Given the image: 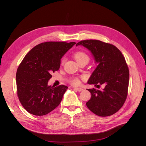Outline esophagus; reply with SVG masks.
Listing matches in <instances>:
<instances>
[{
    "mask_svg": "<svg viewBox=\"0 0 146 146\" xmlns=\"http://www.w3.org/2000/svg\"><path fill=\"white\" fill-rule=\"evenodd\" d=\"M74 89L75 90L77 91H79V92L83 90H82V88H76V87H75V88H74Z\"/></svg>",
    "mask_w": 146,
    "mask_h": 146,
    "instance_id": "obj_1",
    "label": "esophagus"
}]
</instances>
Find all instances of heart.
<instances>
[{
  "label": "heart",
  "mask_w": 146,
  "mask_h": 146,
  "mask_svg": "<svg viewBox=\"0 0 146 146\" xmlns=\"http://www.w3.org/2000/svg\"><path fill=\"white\" fill-rule=\"evenodd\" d=\"M74 57L78 63H80V62H81L82 61H84V60L88 62L90 60L89 56L85 52L81 51L76 52L74 54ZM65 62V58H63L61 60V64L63 65ZM70 82L72 83V84L75 85V86L78 85L80 82L79 78L77 77L71 78L70 80Z\"/></svg>",
  "instance_id": "heart-1"
}]
</instances>
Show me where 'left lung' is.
Listing matches in <instances>:
<instances>
[{
    "label": "left lung",
    "instance_id": "obj_1",
    "mask_svg": "<svg viewBox=\"0 0 146 146\" xmlns=\"http://www.w3.org/2000/svg\"><path fill=\"white\" fill-rule=\"evenodd\" d=\"M78 45L91 51L98 64L88 83L104 86L101 90H88L91 98L86 105L98 116L113 115L122 107L128 95L129 72L125 59L115 46L100 40H81Z\"/></svg>",
    "mask_w": 146,
    "mask_h": 146
}]
</instances>
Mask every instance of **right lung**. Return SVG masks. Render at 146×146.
<instances>
[{
	"instance_id": "add662e5",
	"label": "right lung",
	"mask_w": 146,
	"mask_h": 146,
	"mask_svg": "<svg viewBox=\"0 0 146 146\" xmlns=\"http://www.w3.org/2000/svg\"><path fill=\"white\" fill-rule=\"evenodd\" d=\"M47 41L34 47L24 58L16 73L17 95L29 113L44 115L57 108L68 87L48 85L52 72L59 70L60 59L75 42Z\"/></svg>"
}]
</instances>
